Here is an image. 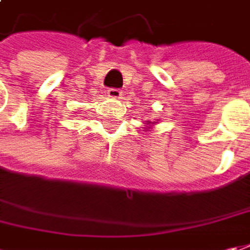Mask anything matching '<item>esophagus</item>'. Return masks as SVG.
I'll return each mask as SVG.
<instances>
[{
	"instance_id": "1",
	"label": "esophagus",
	"mask_w": 250,
	"mask_h": 250,
	"mask_svg": "<svg viewBox=\"0 0 250 250\" xmlns=\"http://www.w3.org/2000/svg\"><path fill=\"white\" fill-rule=\"evenodd\" d=\"M107 96L112 98V99H120L122 98V91L116 89V88H110V89H107Z\"/></svg>"
}]
</instances>
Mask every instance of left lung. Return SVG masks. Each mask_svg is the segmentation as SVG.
<instances>
[{
	"label": "left lung",
	"instance_id": "1",
	"mask_svg": "<svg viewBox=\"0 0 250 250\" xmlns=\"http://www.w3.org/2000/svg\"><path fill=\"white\" fill-rule=\"evenodd\" d=\"M158 122H148V120H146V122H144V125H146L144 128H146V131L151 130V128H152V125H155Z\"/></svg>",
	"mask_w": 250,
	"mask_h": 250
}]
</instances>
